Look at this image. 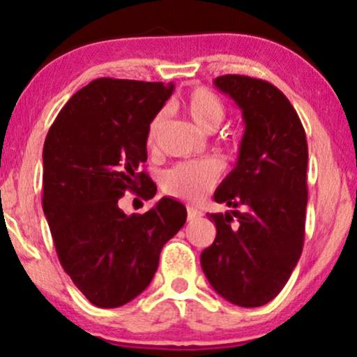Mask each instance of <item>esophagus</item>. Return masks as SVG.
<instances>
[{
	"instance_id": "esophagus-1",
	"label": "esophagus",
	"mask_w": 357,
	"mask_h": 357,
	"mask_svg": "<svg viewBox=\"0 0 357 357\" xmlns=\"http://www.w3.org/2000/svg\"><path fill=\"white\" fill-rule=\"evenodd\" d=\"M202 216H203L202 211L196 210V208L188 206V220L192 221V220H196V218H202Z\"/></svg>"
}]
</instances>
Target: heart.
<instances>
[{
    "label": "heart",
    "mask_w": 357,
    "mask_h": 357,
    "mask_svg": "<svg viewBox=\"0 0 357 357\" xmlns=\"http://www.w3.org/2000/svg\"><path fill=\"white\" fill-rule=\"evenodd\" d=\"M184 112L190 116L198 129L204 132H211L223 122L227 116V107L223 100L210 89H195L188 93L183 100ZM162 114H158L147 126L146 146L147 149H154L158 142L159 132L162 127ZM221 166L215 159H192L174 165L166 171L161 178V188L167 196L184 199V202H202L218 183Z\"/></svg>",
    "instance_id": "1"
}]
</instances>
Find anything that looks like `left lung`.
I'll return each instance as SVG.
<instances>
[{
	"mask_svg": "<svg viewBox=\"0 0 357 357\" xmlns=\"http://www.w3.org/2000/svg\"><path fill=\"white\" fill-rule=\"evenodd\" d=\"M216 89L241 109L238 161L215 192L230 213H211L216 238L202 267L216 294L240 307H260L292 275L305 235L307 139L296 109L275 85L221 75ZM244 206L243 212L235 207Z\"/></svg>",
	"mask_w": 357,
	"mask_h": 357,
	"instance_id": "8db88e82",
	"label": "left lung"
}]
</instances>
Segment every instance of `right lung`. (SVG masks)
Masks as SVG:
<instances>
[{
  "instance_id": "1",
  "label": "right lung",
  "mask_w": 357,
  "mask_h": 357,
  "mask_svg": "<svg viewBox=\"0 0 357 357\" xmlns=\"http://www.w3.org/2000/svg\"><path fill=\"white\" fill-rule=\"evenodd\" d=\"M162 82L92 80L63 105L43 146V211L56 255L77 289L102 309L136 298L159 253L183 228L186 208L162 198L144 215L119 208L126 191L154 198L149 122L173 93Z\"/></svg>"
}]
</instances>
